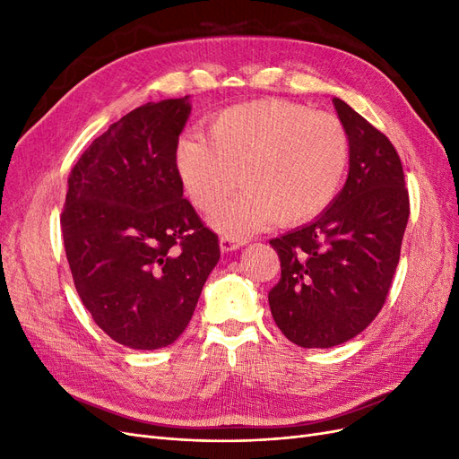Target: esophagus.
<instances>
[{
  "label": "esophagus",
  "mask_w": 459,
  "mask_h": 459,
  "mask_svg": "<svg viewBox=\"0 0 459 459\" xmlns=\"http://www.w3.org/2000/svg\"><path fill=\"white\" fill-rule=\"evenodd\" d=\"M245 245V241H241V239H235V238H231V235H221L220 238V248L224 253H230V251H238L239 247H243Z\"/></svg>",
  "instance_id": "obj_1"
}]
</instances>
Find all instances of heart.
I'll list each match as a JSON object with an SVG mask.
<instances>
[{
	"label": "heart",
	"instance_id": "1",
	"mask_svg": "<svg viewBox=\"0 0 459 459\" xmlns=\"http://www.w3.org/2000/svg\"><path fill=\"white\" fill-rule=\"evenodd\" d=\"M349 160L351 137L337 117L281 100L221 110L206 137L189 135L176 147V170L199 211H216L245 186L212 220L231 235L319 214L337 195Z\"/></svg>",
	"mask_w": 459,
	"mask_h": 459
}]
</instances>
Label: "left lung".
I'll use <instances>...</instances> for the list:
<instances>
[{
  "label": "left lung",
  "mask_w": 459,
  "mask_h": 459,
  "mask_svg": "<svg viewBox=\"0 0 459 459\" xmlns=\"http://www.w3.org/2000/svg\"><path fill=\"white\" fill-rule=\"evenodd\" d=\"M333 105L351 137L346 184L314 221L270 241L281 262L270 310L302 349H331L373 322L391 289L410 216L393 143L339 97Z\"/></svg>",
  "instance_id": "8db88e82"
}]
</instances>
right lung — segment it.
I'll return each instance as SVG.
<instances>
[{"label": "right lung", "instance_id": "1", "mask_svg": "<svg viewBox=\"0 0 459 459\" xmlns=\"http://www.w3.org/2000/svg\"><path fill=\"white\" fill-rule=\"evenodd\" d=\"M189 113V95L134 108L68 176L61 230L74 287L93 322L135 351L182 335L220 258L176 170Z\"/></svg>", "mask_w": 459, "mask_h": 459}]
</instances>
